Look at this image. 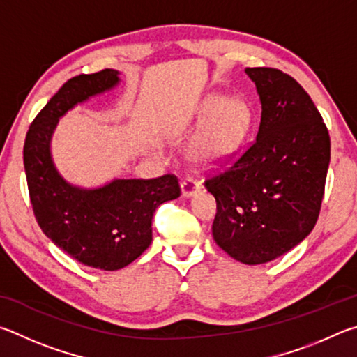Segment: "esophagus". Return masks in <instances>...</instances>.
<instances>
[{
	"label": "esophagus",
	"mask_w": 357,
	"mask_h": 357,
	"mask_svg": "<svg viewBox=\"0 0 357 357\" xmlns=\"http://www.w3.org/2000/svg\"><path fill=\"white\" fill-rule=\"evenodd\" d=\"M199 190H201V185H199V182H196L195 178H185L182 182V196L183 197L196 196Z\"/></svg>",
	"instance_id": "1"
}]
</instances>
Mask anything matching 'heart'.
<instances>
[{"mask_svg": "<svg viewBox=\"0 0 357 357\" xmlns=\"http://www.w3.org/2000/svg\"><path fill=\"white\" fill-rule=\"evenodd\" d=\"M252 109L243 97L224 98L215 93L204 100L199 123H204L191 153L204 165L216 166L238 152L252 127Z\"/></svg>", "mask_w": 357, "mask_h": 357, "instance_id": "1", "label": "heart"}]
</instances>
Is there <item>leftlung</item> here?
<instances>
[{"label":"left lung","mask_w":357,"mask_h":357,"mask_svg":"<svg viewBox=\"0 0 357 357\" xmlns=\"http://www.w3.org/2000/svg\"><path fill=\"white\" fill-rule=\"evenodd\" d=\"M261 103L257 137L234 165L205 180L216 199V245L246 265L289 252L318 220L331 158L323 117L290 75L248 67Z\"/></svg>","instance_id":"1"}]
</instances>
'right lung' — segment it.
<instances>
[{"label": "right lung", "instance_id": "add662e5", "mask_svg": "<svg viewBox=\"0 0 357 357\" xmlns=\"http://www.w3.org/2000/svg\"><path fill=\"white\" fill-rule=\"evenodd\" d=\"M117 83L119 72L112 68L68 79L29 125L23 147L29 199L42 232L79 264L105 271L121 270L146 251L155 210L182 192L174 174L117 178L83 190L56 171L50 141L59 117Z\"/></svg>", "mask_w": 357, "mask_h": 357}]
</instances>
